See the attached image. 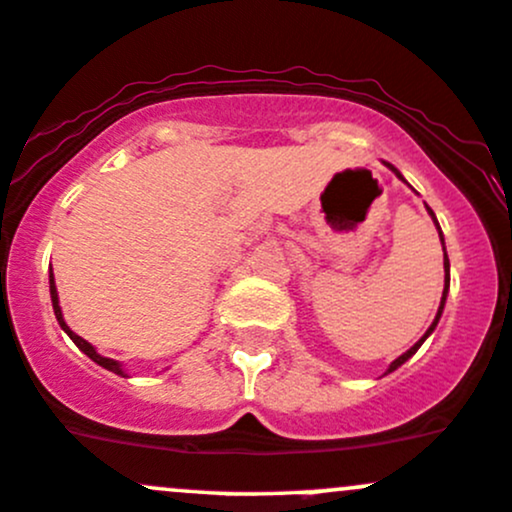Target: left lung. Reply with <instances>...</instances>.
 <instances>
[{
	"mask_svg": "<svg viewBox=\"0 0 512 512\" xmlns=\"http://www.w3.org/2000/svg\"><path fill=\"white\" fill-rule=\"evenodd\" d=\"M384 165H387V167H389V170H392V172H394V175H397L399 179H402V182H407V179H404V177H402V172H399V170H397V167H392V165H389V162H384ZM426 209H429V207H426ZM429 214H431V219H434L436 229H439V239H441V244H444V234H441V226H439V221H436V217H434V212H431V209H429ZM444 273H446V276H444V295H441V305H439V313H436L434 323H431V325H429V330H426V333H424V337H421V340H419V342H416V345H414V347H409V350H407V352H404V355H399V357H397V360H394V362H392V365H389V370H387V372H394V370H397V367H402V365H404V362H407V360H409V357H412V355H414V352H416V350H419V347H421V342H424V340H426V337H429L431 333H434V328H436V325H439V318H441V313H444V303H446V295H449V283H451V276H449V256H446V246H444Z\"/></svg>",
	"mask_w": 512,
	"mask_h": 512,
	"instance_id": "obj_1",
	"label": "left lung"
}]
</instances>
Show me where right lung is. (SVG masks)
<instances>
[{
    "label": "right lung",
    "mask_w": 512,
    "mask_h": 512,
    "mask_svg": "<svg viewBox=\"0 0 512 512\" xmlns=\"http://www.w3.org/2000/svg\"><path fill=\"white\" fill-rule=\"evenodd\" d=\"M49 291H51V303H54V313H56V320H59V325H61V328L66 330V335L71 337L73 342H76V345H78V350H81V352H86V355L91 357V360L96 362V365L105 367V370H110V372L120 374V377H128V374H125V370H123V365H120L118 360H110V357H103V355H98V352H96V347H93L91 342H86V340H83L81 335H76V333H73L71 328H68V325H66V320H63V313H61V305H59V291H56L54 273H51V276H49Z\"/></svg>",
    "instance_id": "right-lung-1"
}]
</instances>
